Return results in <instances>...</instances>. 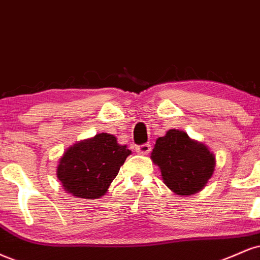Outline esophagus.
<instances>
[{
  "instance_id": "1",
  "label": "esophagus",
  "mask_w": 260,
  "mask_h": 260,
  "mask_svg": "<svg viewBox=\"0 0 260 260\" xmlns=\"http://www.w3.org/2000/svg\"><path fill=\"white\" fill-rule=\"evenodd\" d=\"M151 150V146L150 144H142V145H138L136 148V151L138 152L139 155H148Z\"/></svg>"
}]
</instances>
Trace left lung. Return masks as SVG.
Masks as SVG:
<instances>
[{
    "label": "left lung",
    "instance_id": "8db88e82",
    "mask_svg": "<svg viewBox=\"0 0 260 260\" xmlns=\"http://www.w3.org/2000/svg\"><path fill=\"white\" fill-rule=\"evenodd\" d=\"M151 160L160 167L166 185L180 196L201 191L215 167L213 152L179 129L167 131L156 140Z\"/></svg>",
    "mask_w": 260,
    "mask_h": 260
}]
</instances>
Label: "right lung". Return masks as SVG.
<instances>
[{
    "mask_svg": "<svg viewBox=\"0 0 260 260\" xmlns=\"http://www.w3.org/2000/svg\"><path fill=\"white\" fill-rule=\"evenodd\" d=\"M131 150L116 137L100 133L70 146L59 160L57 177L73 196L99 199L105 195Z\"/></svg>",
    "mask_w": 260,
    "mask_h": 260,
    "instance_id": "obj_1",
    "label": "right lung"
}]
</instances>
